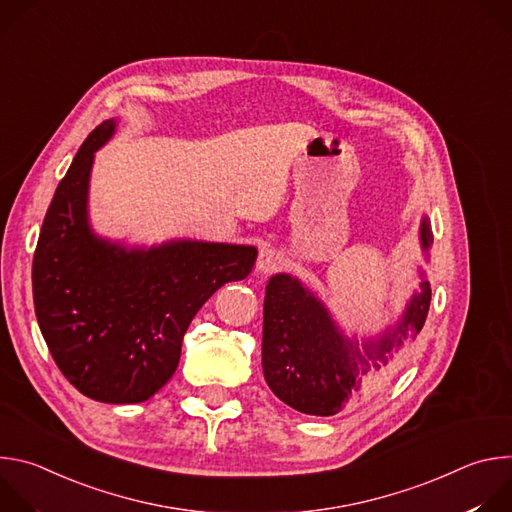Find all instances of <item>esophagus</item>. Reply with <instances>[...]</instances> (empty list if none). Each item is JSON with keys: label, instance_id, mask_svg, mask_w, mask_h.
<instances>
[{"label": "esophagus", "instance_id": "esophagus-1", "mask_svg": "<svg viewBox=\"0 0 512 512\" xmlns=\"http://www.w3.org/2000/svg\"><path fill=\"white\" fill-rule=\"evenodd\" d=\"M281 255L273 249H261L259 253V259H257V271L259 273H271L275 269L281 267Z\"/></svg>", "mask_w": 512, "mask_h": 512}]
</instances>
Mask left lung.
Returning <instances> with one entry per match:
<instances>
[{
  "label": "left lung",
  "mask_w": 512,
  "mask_h": 512,
  "mask_svg": "<svg viewBox=\"0 0 512 512\" xmlns=\"http://www.w3.org/2000/svg\"><path fill=\"white\" fill-rule=\"evenodd\" d=\"M419 243L429 261L433 235L423 216ZM419 285L399 320L379 336H346L324 302L298 277L275 273L265 287L263 304V377L285 405L306 415H336L358 393L362 381L379 375L393 352L421 332L431 287L417 267Z\"/></svg>",
  "instance_id": "left-lung-1"
}]
</instances>
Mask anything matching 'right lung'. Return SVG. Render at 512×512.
Returning a JSON list of instances; mask_svg holds the SVG:
<instances>
[{"label": "right lung", "mask_w": 512, "mask_h": 512, "mask_svg": "<svg viewBox=\"0 0 512 512\" xmlns=\"http://www.w3.org/2000/svg\"><path fill=\"white\" fill-rule=\"evenodd\" d=\"M117 119L97 125L60 180L32 263L40 332L68 383L101 403H141L174 375L182 338L218 287L245 279L251 245L192 239L129 247L89 223L95 152Z\"/></svg>", "instance_id": "right-lung-1"}]
</instances>
